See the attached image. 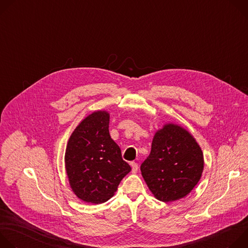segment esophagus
I'll return each instance as SVG.
<instances>
[{
    "instance_id": "esophagus-1",
    "label": "esophagus",
    "mask_w": 248,
    "mask_h": 248,
    "mask_svg": "<svg viewBox=\"0 0 248 248\" xmlns=\"http://www.w3.org/2000/svg\"><path fill=\"white\" fill-rule=\"evenodd\" d=\"M130 166H131V169H132V172H136L137 170H138V165H137V163L131 162V163H130Z\"/></svg>"
}]
</instances>
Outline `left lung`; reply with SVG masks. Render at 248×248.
Segmentation results:
<instances>
[{
    "label": "left lung",
    "instance_id": "1",
    "mask_svg": "<svg viewBox=\"0 0 248 248\" xmlns=\"http://www.w3.org/2000/svg\"><path fill=\"white\" fill-rule=\"evenodd\" d=\"M140 170L154 197L172 202L186 197L198 184L204 170V156L187 129L167 123L155 132L151 152Z\"/></svg>",
    "mask_w": 248,
    "mask_h": 248
}]
</instances>
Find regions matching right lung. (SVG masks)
Returning <instances> with one entry per match:
<instances>
[{
  "label": "right lung",
  "instance_id": "obj_1",
  "mask_svg": "<svg viewBox=\"0 0 248 248\" xmlns=\"http://www.w3.org/2000/svg\"><path fill=\"white\" fill-rule=\"evenodd\" d=\"M110 113L99 110L84 118L70 134L64 168L73 192L86 203L111 199L131 170L109 131Z\"/></svg>",
  "mask_w": 248,
  "mask_h": 248
}]
</instances>
